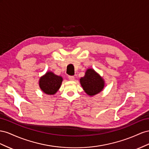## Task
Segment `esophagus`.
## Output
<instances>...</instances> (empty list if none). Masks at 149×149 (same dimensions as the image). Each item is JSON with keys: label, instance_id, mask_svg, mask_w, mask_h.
<instances>
[{"label": "esophagus", "instance_id": "obj_1", "mask_svg": "<svg viewBox=\"0 0 149 149\" xmlns=\"http://www.w3.org/2000/svg\"><path fill=\"white\" fill-rule=\"evenodd\" d=\"M68 78H69V79L70 80H72V81H73V80H74V79H75V77H74V76H69V77H68Z\"/></svg>", "mask_w": 149, "mask_h": 149}]
</instances>
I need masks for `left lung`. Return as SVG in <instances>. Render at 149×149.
Masks as SVG:
<instances>
[{
  "instance_id": "1",
  "label": "left lung",
  "mask_w": 149,
  "mask_h": 149,
  "mask_svg": "<svg viewBox=\"0 0 149 149\" xmlns=\"http://www.w3.org/2000/svg\"><path fill=\"white\" fill-rule=\"evenodd\" d=\"M80 84L87 95L93 96L100 92L104 87V79L92 69H88L84 77L80 79Z\"/></svg>"
}]
</instances>
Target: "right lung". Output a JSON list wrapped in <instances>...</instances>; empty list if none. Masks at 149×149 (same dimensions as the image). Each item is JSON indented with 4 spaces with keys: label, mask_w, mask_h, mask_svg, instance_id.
<instances>
[{
    "label": "right lung",
    "mask_w": 149,
    "mask_h": 149,
    "mask_svg": "<svg viewBox=\"0 0 149 149\" xmlns=\"http://www.w3.org/2000/svg\"><path fill=\"white\" fill-rule=\"evenodd\" d=\"M63 79L61 76L47 72L39 79V87L46 94L54 95L61 87Z\"/></svg>",
    "instance_id": "1"
}]
</instances>
